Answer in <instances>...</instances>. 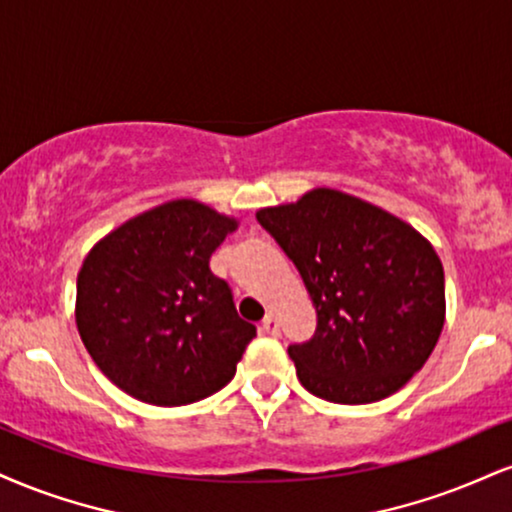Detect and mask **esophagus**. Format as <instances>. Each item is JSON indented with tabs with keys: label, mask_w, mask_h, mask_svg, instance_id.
<instances>
[{
	"label": "esophagus",
	"mask_w": 512,
	"mask_h": 512,
	"mask_svg": "<svg viewBox=\"0 0 512 512\" xmlns=\"http://www.w3.org/2000/svg\"><path fill=\"white\" fill-rule=\"evenodd\" d=\"M262 329L267 331V334H272V336L279 334V322H276L274 312H267V315H264V319H262Z\"/></svg>",
	"instance_id": "esophagus-1"
}]
</instances>
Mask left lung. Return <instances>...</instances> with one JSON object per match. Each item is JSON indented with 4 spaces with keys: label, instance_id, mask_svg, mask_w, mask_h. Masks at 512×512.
Segmentation results:
<instances>
[{
    "label": "left lung",
    "instance_id": "obj_1",
    "mask_svg": "<svg viewBox=\"0 0 512 512\" xmlns=\"http://www.w3.org/2000/svg\"><path fill=\"white\" fill-rule=\"evenodd\" d=\"M257 221L298 267L317 310L315 336L288 348L300 384L343 405L403 389L446 322L434 245L408 221L334 188L264 207Z\"/></svg>",
    "mask_w": 512,
    "mask_h": 512
}]
</instances>
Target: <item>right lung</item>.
Masks as SVG:
<instances>
[{
	"mask_svg": "<svg viewBox=\"0 0 512 512\" xmlns=\"http://www.w3.org/2000/svg\"><path fill=\"white\" fill-rule=\"evenodd\" d=\"M236 229L233 217L181 197L116 226L85 255L78 334L128 396L188 405L233 379L255 326L238 317L209 257Z\"/></svg>",
	"mask_w": 512,
	"mask_h": 512,
	"instance_id": "1",
	"label": "right lung"
}]
</instances>
